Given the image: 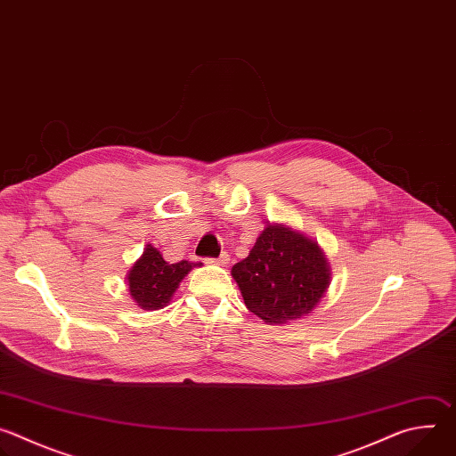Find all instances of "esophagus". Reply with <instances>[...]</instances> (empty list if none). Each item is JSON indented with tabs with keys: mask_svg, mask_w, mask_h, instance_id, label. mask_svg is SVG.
Returning a JSON list of instances; mask_svg holds the SVG:
<instances>
[{
	"mask_svg": "<svg viewBox=\"0 0 456 456\" xmlns=\"http://www.w3.org/2000/svg\"><path fill=\"white\" fill-rule=\"evenodd\" d=\"M209 264H216V265H227L229 264V254L222 252L218 257H208Z\"/></svg>",
	"mask_w": 456,
	"mask_h": 456,
	"instance_id": "esophagus-1",
	"label": "esophagus"
}]
</instances>
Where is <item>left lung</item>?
<instances>
[{
    "mask_svg": "<svg viewBox=\"0 0 456 456\" xmlns=\"http://www.w3.org/2000/svg\"><path fill=\"white\" fill-rule=\"evenodd\" d=\"M231 273L245 306L271 324L310 314L330 285V269L317 243L281 225L264 229Z\"/></svg>",
    "mask_w": 456,
    "mask_h": 456,
    "instance_id": "left-lung-1",
    "label": "left lung"
}]
</instances>
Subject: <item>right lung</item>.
I'll list each match as a JSON object with an SVG mask.
<instances>
[{"instance_id":"right-lung-1","label":"right lung","mask_w":456,"mask_h":456,"mask_svg":"<svg viewBox=\"0 0 456 456\" xmlns=\"http://www.w3.org/2000/svg\"><path fill=\"white\" fill-rule=\"evenodd\" d=\"M192 267L185 259L167 264L155 247L148 245L142 257L127 274L129 294L144 310H159L169 303L178 283Z\"/></svg>"}]
</instances>
